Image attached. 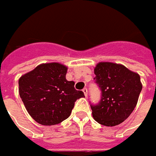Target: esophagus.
Instances as JSON below:
<instances>
[{"label":"esophagus","instance_id":"obj_1","mask_svg":"<svg viewBox=\"0 0 156 156\" xmlns=\"http://www.w3.org/2000/svg\"><path fill=\"white\" fill-rule=\"evenodd\" d=\"M83 92H84L85 97H87V94H88V90H87V88H84V89H83Z\"/></svg>","mask_w":156,"mask_h":156}]
</instances>
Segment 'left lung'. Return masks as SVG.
<instances>
[{
  "mask_svg": "<svg viewBox=\"0 0 156 156\" xmlns=\"http://www.w3.org/2000/svg\"><path fill=\"white\" fill-rule=\"evenodd\" d=\"M94 74L101 90V99L98 105H91L92 117L106 126L122 123L137 105L142 89L140 75L124 65L111 62L97 64Z\"/></svg>",
  "mask_w": 156,
  "mask_h": 156,
  "instance_id": "left-lung-1",
  "label": "left lung"
}]
</instances>
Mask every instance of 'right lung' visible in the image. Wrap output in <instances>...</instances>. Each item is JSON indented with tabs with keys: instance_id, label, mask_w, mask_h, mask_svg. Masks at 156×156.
Returning <instances> with one entry per match:
<instances>
[{
	"instance_id": "1",
	"label": "right lung",
	"mask_w": 156,
	"mask_h": 156,
	"mask_svg": "<svg viewBox=\"0 0 156 156\" xmlns=\"http://www.w3.org/2000/svg\"><path fill=\"white\" fill-rule=\"evenodd\" d=\"M67 66L46 63L19 78V94L29 114L44 126L57 125L68 118L75 101L85 97L66 79Z\"/></svg>"
}]
</instances>
